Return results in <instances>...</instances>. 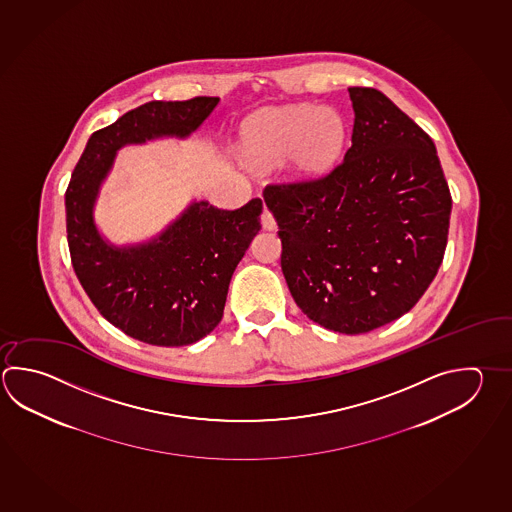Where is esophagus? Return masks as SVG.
Listing matches in <instances>:
<instances>
[{"instance_id": "obj_1", "label": "esophagus", "mask_w": 512, "mask_h": 512, "mask_svg": "<svg viewBox=\"0 0 512 512\" xmlns=\"http://www.w3.org/2000/svg\"><path fill=\"white\" fill-rule=\"evenodd\" d=\"M261 224L264 230H275V228H277L275 217H273V213H271L266 206H264V210H262Z\"/></svg>"}]
</instances>
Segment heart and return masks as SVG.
Segmentation results:
<instances>
[{
  "mask_svg": "<svg viewBox=\"0 0 512 512\" xmlns=\"http://www.w3.org/2000/svg\"><path fill=\"white\" fill-rule=\"evenodd\" d=\"M346 134V123L333 108L284 105L250 119L242 139L248 159L257 168L270 170L290 155L293 175L315 181L335 168Z\"/></svg>",
  "mask_w": 512,
  "mask_h": 512,
  "instance_id": "b5f03b06",
  "label": "heart"
}]
</instances>
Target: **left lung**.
Returning <instances> with one entry per match:
<instances>
[{"instance_id":"left-lung-1","label":"left lung","mask_w":512,"mask_h":512,"mask_svg":"<svg viewBox=\"0 0 512 512\" xmlns=\"http://www.w3.org/2000/svg\"><path fill=\"white\" fill-rule=\"evenodd\" d=\"M344 161L268 184L291 297L322 328L360 335L402 317L444 261L453 199L433 139L377 88L351 87Z\"/></svg>"}]
</instances>
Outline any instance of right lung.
<instances>
[{
	"label": "right lung",
	"instance_id": "obj_1",
	"mask_svg": "<svg viewBox=\"0 0 512 512\" xmlns=\"http://www.w3.org/2000/svg\"><path fill=\"white\" fill-rule=\"evenodd\" d=\"M219 97L150 101L90 135L65 192L67 239L83 290L128 337L177 348L221 322L233 271L261 230V199L237 210L192 203L157 239L117 248L97 232L92 208L121 146L186 137L203 125Z\"/></svg>",
	"mask_w": 512,
	"mask_h": 512
}]
</instances>
